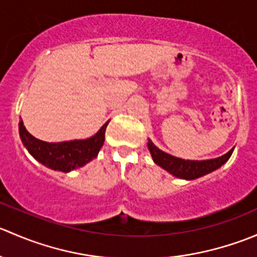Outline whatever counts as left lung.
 <instances>
[{
  "label": "left lung",
  "instance_id": "left-lung-1",
  "mask_svg": "<svg viewBox=\"0 0 257 257\" xmlns=\"http://www.w3.org/2000/svg\"><path fill=\"white\" fill-rule=\"evenodd\" d=\"M234 148L230 149L226 154L215 158V159L185 160L163 152L150 139H148V149L152 155L153 162L164 170H167L173 177L184 179V180H194V179L204 177V175L210 174V173L221 168L231 157Z\"/></svg>",
  "mask_w": 257,
  "mask_h": 257
}]
</instances>
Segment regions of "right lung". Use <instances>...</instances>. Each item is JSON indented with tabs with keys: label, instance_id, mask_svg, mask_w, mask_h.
<instances>
[{
	"label": "right lung",
	"instance_id": "obj_1",
	"mask_svg": "<svg viewBox=\"0 0 257 257\" xmlns=\"http://www.w3.org/2000/svg\"><path fill=\"white\" fill-rule=\"evenodd\" d=\"M108 123L109 120L89 138L74 139V141L59 142V143H48L35 138L23 125L22 119L18 123V131L23 145L37 162L52 170L69 173L80 167H84L87 163L97 158L100 148L104 143Z\"/></svg>",
	"mask_w": 257,
	"mask_h": 257
}]
</instances>
